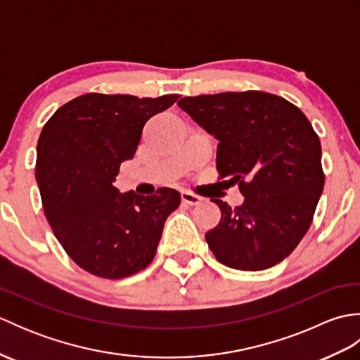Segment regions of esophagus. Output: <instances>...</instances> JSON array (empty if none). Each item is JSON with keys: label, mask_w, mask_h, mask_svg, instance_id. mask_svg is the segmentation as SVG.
I'll return each mask as SVG.
<instances>
[{"label": "esophagus", "mask_w": 360, "mask_h": 360, "mask_svg": "<svg viewBox=\"0 0 360 360\" xmlns=\"http://www.w3.org/2000/svg\"><path fill=\"white\" fill-rule=\"evenodd\" d=\"M181 200H182V202H186V204L198 205V204H201L202 198L195 195V193H190V192H182V193H181Z\"/></svg>", "instance_id": "obj_1"}]
</instances>
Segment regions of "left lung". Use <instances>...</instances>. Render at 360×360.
I'll return each instance as SVG.
<instances>
[{
    "label": "left lung",
    "mask_w": 360,
    "mask_h": 360,
    "mask_svg": "<svg viewBox=\"0 0 360 360\" xmlns=\"http://www.w3.org/2000/svg\"><path fill=\"white\" fill-rule=\"evenodd\" d=\"M219 141V178L238 184L244 202L221 210L205 233L219 263L263 271L285 259L302 241L323 192L325 173L317 133L303 111L264 91L204 94L178 102Z\"/></svg>",
    "instance_id": "8db88e82"
}]
</instances>
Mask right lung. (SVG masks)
I'll return each mask as SVG.
<instances>
[{
	"mask_svg": "<svg viewBox=\"0 0 360 360\" xmlns=\"http://www.w3.org/2000/svg\"><path fill=\"white\" fill-rule=\"evenodd\" d=\"M178 98L88 93L44 124L35 164L43 210L66 254L86 272L119 280L155 258L179 193L165 187L150 196L120 193L112 181L134 156L145 122Z\"/></svg>",
	"mask_w": 360,
	"mask_h": 360,
	"instance_id": "add662e5",
	"label": "right lung"
}]
</instances>
